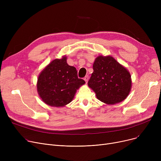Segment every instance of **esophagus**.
Returning <instances> with one entry per match:
<instances>
[{
    "mask_svg": "<svg viewBox=\"0 0 161 161\" xmlns=\"http://www.w3.org/2000/svg\"><path fill=\"white\" fill-rule=\"evenodd\" d=\"M84 80H85V81L86 82V83H87V81H88V80H89V76L88 75H86L85 78H84Z\"/></svg>",
    "mask_w": 161,
    "mask_h": 161,
    "instance_id": "34e87169",
    "label": "esophagus"
}]
</instances>
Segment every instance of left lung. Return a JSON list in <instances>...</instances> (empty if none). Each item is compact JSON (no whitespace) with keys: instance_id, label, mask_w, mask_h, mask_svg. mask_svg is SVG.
Returning <instances> with one entry per match:
<instances>
[{"instance_id":"1","label":"left lung","mask_w":161,"mask_h":161,"mask_svg":"<svg viewBox=\"0 0 161 161\" xmlns=\"http://www.w3.org/2000/svg\"><path fill=\"white\" fill-rule=\"evenodd\" d=\"M92 68L93 72L88 86L99 100L114 104L127 97L132 87L131 75L114 57L100 55L96 58Z\"/></svg>"}]
</instances>
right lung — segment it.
<instances>
[{
    "label": "right lung",
    "mask_w": 161,
    "mask_h": 161,
    "mask_svg": "<svg viewBox=\"0 0 161 161\" xmlns=\"http://www.w3.org/2000/svg\"><path fill=\"white\" fill-rule=\"evenodd\" d=\"M86 82L78 77L74 66L66 63V57L56 58L40 74L37 91L40 97L46 104L63 107L73 100L75 92Z\"/></svg>",
    "instance_id": "1"
}]
</instances>
